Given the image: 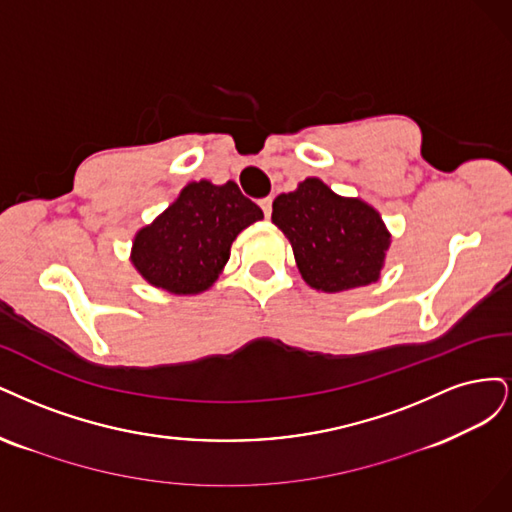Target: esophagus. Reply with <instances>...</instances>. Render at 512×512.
I'll return each instance as SVG.
<instances>
[{"label": "esophagus", "instance_id": "1", "mask_svg": "<svg viewBox=\"0 0 512 512\" xmlns=\"http://www.w3.org/2000/svg\"><path fill=\"white\" fill-rule=\"evenodd\" d=\"M259 206L263 210V217L270 219V214H272V197H263V200H259Z\"/></svg>", "mask_w": 512, "mask_h": 512}]
</instances>
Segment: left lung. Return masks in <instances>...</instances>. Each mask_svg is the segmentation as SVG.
<instances>
[{
	"instance_id": "obj_1",
	"label": "left lung",
	"mask_w": 512,
	"mask_h": 512,
	"mask_svg": "<svg viewBox=\"0 0 512 512\" xmlns=\"http://www.w3.org/2000/svg\"><path fill=\"white\" fill-rule=\"evenodd\" d=\"M272 223L293 246L302 278L325 293L364 287L381 274L389 234L378 212L336 195L319 178L278 195Z\"/></svg>"
}]
</instances>
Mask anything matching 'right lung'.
Instances as JSON below:
<instances>
[{
	"label": "right lung",
	"mask_w": 512,
	"mask_h": 512,
	"mask_svg": "<svg viewBox=\"0 0 512 512\" xmlns=\"http://www.w3.org/2000/svg\"><path fill=\"white\" fill-rule=\"evenodd\" d=\"M263 212L236 183H191L178 200L134 240L136 270L170 293L206 291L229 259V246Z\"/></svg>",
	"instance_id": "right-lung-1"
}]
</instances>
